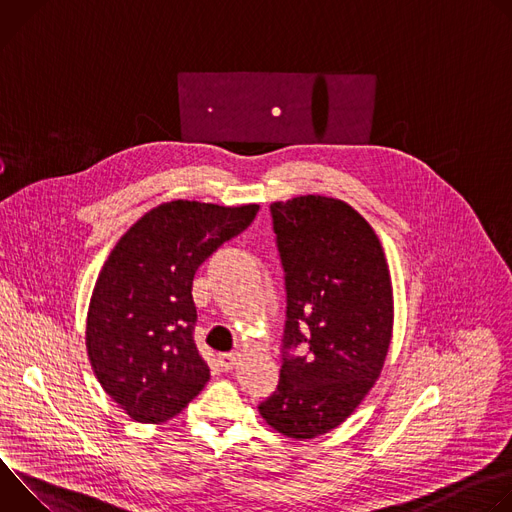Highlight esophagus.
<instances>
[{"instance_id": "esophagus-1", "label": "esophagus", "mask_w": 512, "mask_h": 512, "mask_svg": "<svg viewBox=\"0 0 512 512\" xmlns=\"http://www.w3.org/2000/svg\"><path fill=\"white\" fill-rule=\"evenodd\" d=\"M239 358H241L239 352H225V354L218 356V362H221V367H223L225 371H233V369L237 367Z\"/></svg>"}]
</instances>
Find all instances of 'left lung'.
<instances>
[{
  "instance_id": "1",
  "label": "left lung",
  "mask_w": 512,
  "mask_h": 512,
  "mask_svg": "<svg viewBox=\"0 0 512 512\" xmlns=\"http://www.w3.org/2000/svg\"><path fill=\"white\" fill-rule=\"evenodd\" d=\"M287 320L277 391L259 405L275 431L312 440L344 423L381 377L393 338V283L373 227L344 200L271 204Z\"/></svg>"
}]
</instances>
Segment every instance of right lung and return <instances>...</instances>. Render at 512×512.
<instances>
[{
    "instance_id": "add662e5",
    "label": "right lung",
    "mask_w": 512,
    "mask_h": 512,
    "mask_svg": "<svg viewBox=\"0 0 512 512\" xmlns=\"http://www.w3.org/2000/svg\"><path fill=\"white\" fill-rule=\"evenodd\" d=\"M259 204L172 200L117 241L93 287L85 344L103 391L135 421L164 423L208 383L192 332L196 269L241 235Z\"/></svg>"
}]
</instances>
